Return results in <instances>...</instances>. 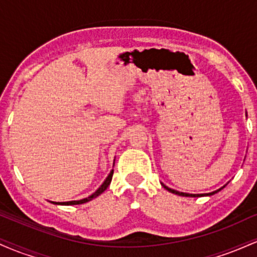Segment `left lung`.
Returning a JSON list of instances; mask_svg holds the SVG:
<instances>
[{
    "instance_id": "1",
    "label": "left lung",
    "mask_w": 257,
    "mask_h": 257,
    "mask_svg": "<svg viewBox=\"0 0 257 257\" xmlns=\"http://www.w3.org/2000/svg\"><path fill=\"white\" fill-rule=\"evenodd\" d=\"M163 185V184H162ZM163 187L166 188V190L169 191V192H172L174 194H178V196H182V197H200V196H205V194H191V193H184V192H179V191H175V190H172V188L167 187L166 185H163ZM220 191V190H219ZM219 191H215V192H211V193H208V196H211V194L219 192Z\"/></svg>"
}]
</instances>
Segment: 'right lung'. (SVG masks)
I'll use <instances>...</instances> for the list:
<instances>
[{"mask_svg": "<svg viewBox=\"0 0 257 257\" xmlns=\"http://www.w3.org/2000/svg\"><path fill=\"white\" fill-rule=\"evenodd\" d=\"M112 175H113V170H111V173L108 174V176L106 178L104 184L100 186L98 190H96V192L91 194V196L88 197V198H84V199H81V200H71V202H57V203L53 202V203H54V204H61V205H76V204H83V203L89 202V200L95 198V197H98L99 194H101L106 190V188L108 187V185H110V182L112 180Z\"/></svg>", "mask_w": 257, "mask_h": 257, "instance_id": "add662e5", "label": "right lung"}]
</instances>
